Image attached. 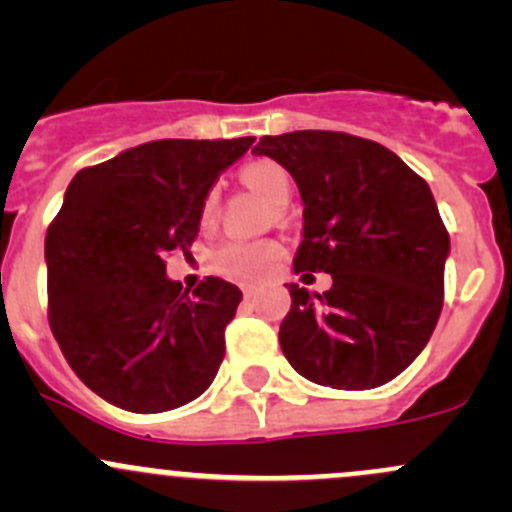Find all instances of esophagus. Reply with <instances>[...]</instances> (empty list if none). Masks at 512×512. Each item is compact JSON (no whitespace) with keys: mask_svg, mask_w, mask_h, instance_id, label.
<instances>
[{"mask_svg":"<svg viewBox=\"0 0 512 512\" xmlns=\"http://www.w3.org/2000/svg\"><path fill=\"white\" fill-rule=\"evenodd\" d=\"M255 294H257L255 287H242V297H245V299H252Z\"/></svg>","mask_w":512,"mask_h":512,"instance_id":"34e87169","label":"esophagus"}]
</instances>
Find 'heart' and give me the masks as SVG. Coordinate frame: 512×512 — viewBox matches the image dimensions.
Segmentation results:
<instances>
[{
  "mask_svg": "<svg viewBox=\"0 0 512 512\" xmlns=\"http://www.w3.org/2000/svg\"><path fill=\"white\" fill-rule=\"evenodd\" d=\"M247 185L265 195L275 208H285L292 198V178L275 160H252L240 170ZM218 213V188H210L203 198V223H213ZM282 257V247L275 240H227L210 257V267L227 280L242 285H257L267 280Z\"/></svg>",
  "mask_w": 512,
  "mask_h": 512,
  "instance_id": "1",
  "label": "heart"
}]
</instances>
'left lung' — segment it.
Masks as SVG:
<instances>
[{
    "instance_id": "obj_1",
    "label": "left lung",
    "mask_w": 512,
    "mask_h": 512,
    "mask_svg": "<svg viewBox=\"0 0 512 512\" xmlns=\"http://www.w3.org/2000/svg\"><path fill=\"white\" fill-rule=\"evenodd\" d=\"M294 178L302 242L294 272H327L324 294L292 297L280 347L319 386L361 391L399 376L431 339L451 240L426 180L389 148L334 131L260 138Z\"/></svg>"
}]
</instances>
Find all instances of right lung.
Segmentation results:
<instances>
[{
    "instance_id": "right-lung-1",
    "label": "right lung",
    "mask_w": 512,
    "mask_h": 512,
    "mask_svg": "<svg viewBox=\"0 0 512 512\" xmlns=\"http://www.w3.org/2000/svg\"><path fill=\"white\" fill-rule=\"evenodd\" d=\"M252 143H141L66 188L44 242L49 324L74 374L108 404L160 414L213 384L242 292L220 277L183 292L163 257L193 245L205 193Z\"/></svg>"
}]
</instances>
